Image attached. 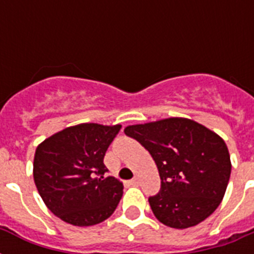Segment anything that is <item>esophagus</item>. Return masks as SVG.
Returning a JSON list of instances; mask_svg holds the SVG:
<instances>
[{
  "label": "esophagus",
  "instance_id": "1",
  "mask_svg": "<svg viewBox=\"0 0 254 254\" xmlns=\"http://www.w3.org/2000/svg\"><path fill=\"white\" fill-rule=\"evenodd\" d=\"M130 183H131V185H138L139 179H138V178H133V179L130 181Z\"/></svg>",
  "mask_w": 254,
  "mask_h": 254
}]
</instances>
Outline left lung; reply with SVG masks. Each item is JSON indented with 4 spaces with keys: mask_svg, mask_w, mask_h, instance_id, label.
<instances>
[{
    "mask_svg": "<svg viewBox=\"0 0 254 254\" xmlns=\"http://www.w3.org/2000/svg\"><path fill=\"white\" fill-rule=\"evenodd\" d=\"M154 159L161 191L149 197L154 216L171 228L205 220L224 197L231 157L224 139L192 120L171 117L125 127Z\"/></svg>",
    "mask_w": 254,
    "mask_h": 254,
    "instance_id": "obj_1",
    "label": "left lung"
}]
</instances>
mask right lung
Segmentation results:
<instances>
[{
    "mask_svg": "<svg viewBox=\"0 0 254 254\" xmlns=\"http://www.w3.org/2000/svg\"><path fill=\"white\" fill-rule=\"evenodd\" d=\"M121 125L79 124L39 143L34 182L51 212L65 223L89 227L107 220L123 196V183L104 177L105 151Z\"/></svg>",
    "mask_w": 254,
    "mask_h": 254,
    "instance_id": "add662e5",
    "label": "right lung"
}]
</instances>
